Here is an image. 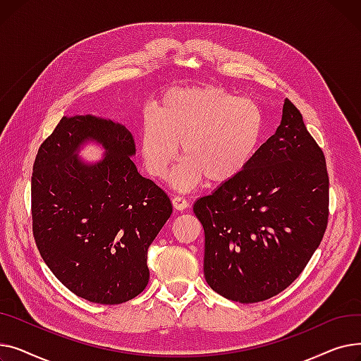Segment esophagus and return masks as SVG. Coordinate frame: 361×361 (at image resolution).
Returning <instances> with one entry per match:
<instances>
[{
	"mask_svg": "<svg viewBox=\"0 0 361 361\" xmlns=\"http://www.w3.org/2000/svg\"><path fill=\"white\" fill-rule=\"evenodd\" d=\"M173 204L177 211H184L187 209L188 206H190V203H188L187 199H184L183 196H174L173 197Z\"/></svg>",
	"mask_w": 361,
	"mask_h": 361,
	"instance_id": "34e87169",
	"label": "esophagus"
}]
</instances>
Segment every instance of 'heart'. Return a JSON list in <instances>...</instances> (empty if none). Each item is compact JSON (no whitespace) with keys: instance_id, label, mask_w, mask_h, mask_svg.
<instances>
[{"instance_id":"obj_1","label":"heart","mask_w":361,"mask_h":361,"mask_svg":"<svg viewBox=\"0 0 361 361\" xmlns=\"http://www.w3.org/2000/svg\"><path fill=\"white\" fill-rule=\"evenodd\" d=\"M264 114L252 99L238 98L212 86L166 92L155 116L143 117L140 150L152 177L164 178L177 158L184 161L173 174L180 188L203 178L222 185L241 177L262 146Z\"/></svg>"}]
</instances>
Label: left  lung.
Masks as SVG:
<instances>
[{"label":"left lung","instance_id":"8db88e82","mask_svg":"<svg viewBox=\"0 0 361 361\" xmlns=\"http://www.w3.org/2000/svg\"><path fill=\"white\" fill-rule=\"evenodd\" d=\"M193 211L204 230V279L219 295L259 302L298 278L326 231L329 177L290 99L247 171L200 197Z\"/></svg>","mask_w":361,"mask_h":361}]
</instances>
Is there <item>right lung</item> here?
Here are the masks:
<instances>
[{"label": "right lung", "instance_id": "right-lung-1", "mask_svg": "<svg viewBox=\"0 0 361 361\" xmlns=\"http://www.w3.org/2000/svg\"><path fill=\"white\" fill-rule=\"evenodd\" d=\"M86 138L107 149L101 163L75 158ZM135 150L121 124L63 117L33 162L36 247L64 287L98 305H121L146 288L147 249L173 214L162 188L137 173Z\"/></svg>", "mask_w": 361, "mask_h": 361}]
</instances>
